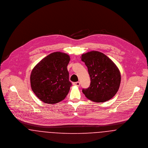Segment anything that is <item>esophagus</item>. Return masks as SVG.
I'll return each mask as SVG.
<instances>
[{
    "label": "esophagus",
    "instance_id": "obj_1",
    "mask_svg": "<svg viewBox=\"0 0 148 148\" xmlns=\"http://www.w3.org/2000/svg\"><path fill=\"white\" fill-rule=\"evenodd\" d=\"M73 84V85L77 86H80V82H74Z\"/></svg>",
    "mask_w": 148,
    "mask_h": 148
}]
</instances>
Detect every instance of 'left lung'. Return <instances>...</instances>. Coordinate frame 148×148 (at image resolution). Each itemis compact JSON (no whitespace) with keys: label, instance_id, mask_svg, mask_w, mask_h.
<instances>
[{"label":"left lung","instance_id":"obj_1","mask_svg":"<svg viewBox=\"0 0 148 148\" xmlns=\"http://www.w3.org/2000/svg\"><path fill=\"white\" fill-rule=\"evenodd\" d=\"M81 60L87 67L91 83L82 92L94 102H104L117 93L121 82L120 72L114 62L104 54L91 51L83 54Z\"/></svg>","mask_w":148,"mask_h":148}]
</instances>
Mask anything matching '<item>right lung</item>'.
<instances>
[{
  "label": "right lung",
  "instance_id": "obj_1",
  "mask_svg": "<svg viewBox=\"0 0 148 148\" xmlns=\"http://www.w3.org/2000/svg\"><path fill=\"white\" fill-rule=\"evenodd\" d=\"M70 60L68 54L57 51L50 54L34 66L30 77L31 86L40 100L55 104L66 98L71 86L67 69Z\"/></svg>",
  "mask_w": 148,
  "mask_h": 148
}]
</instances>
